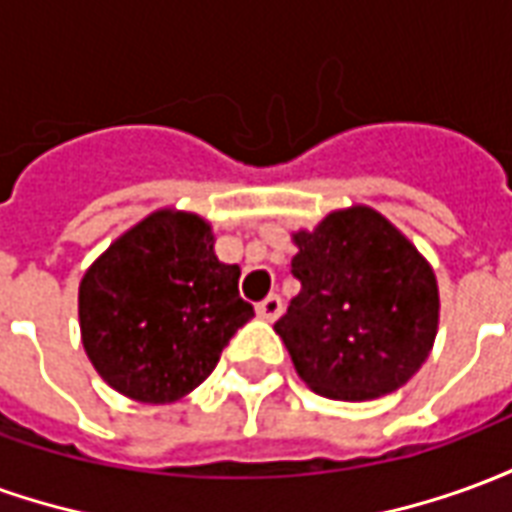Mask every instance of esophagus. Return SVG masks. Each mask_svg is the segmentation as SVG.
Segmentation results:
<instances>
[{
	"mask_svg": "<svg viewBox=\"0 0 512 512\" xmlns=\"http://www.w3.org/2000/svg\"><path fill=\"white\" fill-rule=\"evenodd\" d=\"M255 310L257 318H263V321H277L279 315H282V299H279V296H266V299L257 304Z\"/></svg>",
	"mask_w": 512,
	"mask_h": 512,
	"instance_id": "1",
	"label": "esophagus"
}]
</instances>
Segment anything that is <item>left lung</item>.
I'll use <instances>...</instances> for the list:
<instances>
[{"mask_svg": "<svg viewBox=\"0 0 512 512\" xmlns=\"http://www.w3.org/2000/svg\"><path fill=\"white\" fill-rule=\"evenodd\" d=\"M301 282L274 332L312 392L376 400L425 365L439 332V282L425 255L370 205L290 235Z\"/></svg>", "mask_w": 512, "mask_h": 512, "instance_id": "1", "label": "left lung"}]
</instances>
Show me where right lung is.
Returning <instances> with one entry per match:
<instances>
[{
	"mask_svg": "<svg viewBox=\"0 0 512 512\" xmlns=\"http://www.w3.org/2000/svg\"><path fill=\"white\" fill-rule=\"evenodd\" d=\"M200 213L158 208L115 238L79 282V329L95 373L136 403H175L211 376L249 318L241 268L222 263Z\"/></svg>",
	"mask_w": 512,
	"mask_h": 512,
	"instance_id": "1",
	"label": "right lung"
}]
</instances>
